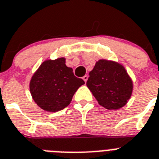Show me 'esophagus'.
<instances>
[{"mask_svg": "<svg viewBox=\"0 0 159 159\" xmlns=\"http://www.w3.org/2000/svg\"><path fill=\"white\" fill-rule=\"evenodd\" d=\"M82 78H83V80L85 81V82H86V81H87V80H88V75H85Z\"/></svg>", "mask_w": 159, "mask_h": 159, "instance_id": "obj_1", "label": "esophagus"}]
</instances>
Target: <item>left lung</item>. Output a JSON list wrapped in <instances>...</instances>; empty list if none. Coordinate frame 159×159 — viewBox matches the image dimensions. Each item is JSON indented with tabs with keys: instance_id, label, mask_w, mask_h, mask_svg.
Instances as JSON below:
<instances>
[{
	"instance_id": "obj_1",
	"label": "left lung",
	"mask_w": 159,
	"mask_h": 159,
	"mask_svg": "<svg viewBox=\"0 0 159 159\" xmlns=\"http://www.w3.org/2000/svg\"><path fill=\"white\" fill-rule=\"evenodd\" d=\"M86 85L98 104L108 110L125 106L133 91L132 80L123 66L103 59L97 61L89 72Z\"/></svg>"
}]
</instances>
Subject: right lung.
I'll use <instances>...</instances> for the list:
<instances>
[{
    "instance_id": "obj_1",
    "label": "right lung",
    "mask_w": 159,
    "mask_h": 159,
    "mask_svg": "<svg viewBox=\"0 0 159 159\" xmlns=\"http://www.w3.org/2000/svg\"><path fill=\"white\" fill-rule=\"evenodd\" d=\"M85 81L75 77L66 66L64 57L47 60L33 75L30 89L33 99L42 110L57 112L70 105L73 96Z\"/></svg>"
}]
</instances>
